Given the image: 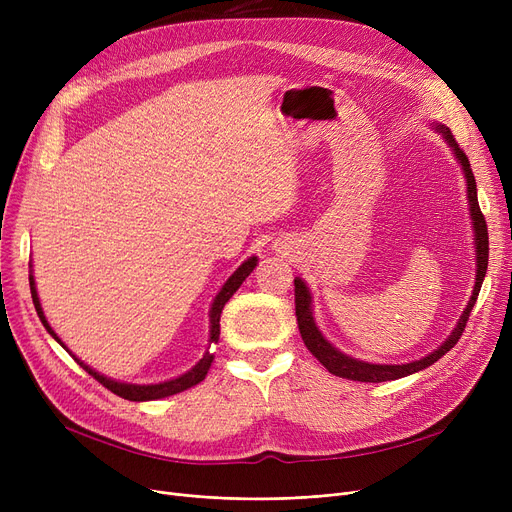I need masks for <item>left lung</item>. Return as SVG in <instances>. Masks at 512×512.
Segmentation results:
<instances>
[{"label": "left lung", "mask_w": 512, "mask_h": 512, "mask_svg": "<svg viewBox=\"0 0 512 512\" xmlns=\"http://www.w3.org/2000/svg\"><path fill=\"white\" fill-rule=\"evenodd\" d=\"M438 130L444 134V139L448 141V145L452 147V151L459 157L465 178H467V195H469V209H471V218H473V228H475V249H477V276H475V288L471 294V301L467 305V309L463 311L459 326L452 330V334L448 336V340L436 348L432 355H427L419 361L407 363V365H371L365 361H357L353 357H346L340 351L321 336V332L317 330L313 315H311V294L305 286V282L301 278L294 280V309H297V321H299V332L303 336L305 346L311 351V355L324 365L330 373L338 375V378H346L353 382H390V380H398L405 378V375H411L415 371H421L429 365H434L440 357H444L450 348L459 342V338L463 336L467 321H469V313L479 297V290L483 284V278H486V270H488V253H490V242H488V224L483 213L479 209V201H477V186H475V176L469 164L467 153L459 147V143L454 141V134L446 128V126H438Z\"/></svg>", "instance_id": "left-lung-1"}]
</instances>
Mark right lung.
<instances>
[{
    "mask_svg": "<svg viewBox=\"0 0 512 512\" xmlns=\"http://www.w3.org/2000/svg\"><path fill=\"white\" fill-rule=\"evenodd\" d=\"M255 265H257V257H251V259H247L245 263H242L238 270L228 278V282L222 286V290L218 292V297H215V301H213V305H211V336H209V342L211 344H215L220 340V315H222V309H224V305L230 301V297L232 294L240 288V284L245 282V278L255 270ZM29 282H31V297H33V303H35V309H37V315H39V319H41V324L45 326V330L56 338L60 344H62V340L58 338V334L51 330V326L47 324V319H45V315H43V309H41V303H39V297H37V288H35V280H33V276L29 278ZM64 346V344H62ZM66 348V346H64ZM68 351V348H66ZM70 353V351H68ZM72 355V353H70ZM74 357V355H72ZM74 361L83 367L89 375H93V378L101 384V386H105L107 390L110 392H114V394H118L120 398H124V400H134V402H141V400H157V398H166V396H172V394H178V392H182V390H186V388H191V386H197L199 382H203L205 380V375H207V371H209V367H211V361H213V355L211 353H205L203 355V359L191 369V371H186L184 375H180V378H176V380H170V382H161V384H149V386H137V384H122V382H116V380H110V378H103V375H99L95 369H91L89 365H85L83 361L80 359H76L74 357Z\"/></svg>",
    "mask_w": 512,
    "mask_h": 512,
    "instance_id": "add662e5",
    "label": "right lung"
}]
</instances>
